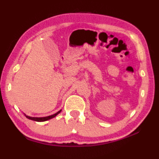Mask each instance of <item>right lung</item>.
Here are the masks:
<instances>
[{"instance_id": "add662e5", "label": "right lung", "mask_w": 159, "mask_h": 159, "mask_svg": "<svg viewBox=\"0 0 159 159\" xmlns=\"http://www.w3.org/2000/svg\"><path fill=\"white\" fill-rule=\"evenodd\" d=\"M61 110L58 111L57 113L54 114V115H50V116H48V117H29V116H26V117L28 118V119L30 120H34V121H37V122H44V121H46V120H48L50 119H52V118L55 117V116L57 115L58 114H59Z\"/></svg>"}]
</instances>
